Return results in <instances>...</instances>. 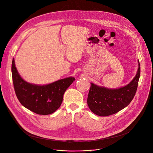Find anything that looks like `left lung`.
I'll return each instance as SVG.
<instances>
[{"label":"left lung","mask_w":153,"mask_h":153,"mask_svg":"<svg viewBox=\"0 0 153 153\" xmlns=\"http://www.w3.org/2000/svg\"><path fill=\"white\" fill-rule=\"evenodd\" d=\"M140 75V67L138 62L135 76L126 86L117 89H108L91 83L87 104L91 112L98 116L107 117L127 107L135 94Z\"/></svg>","instance_id":"1"}]
</instances>
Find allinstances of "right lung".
<instances>
[{
    "label": "right lung",
    "instance_id": "add662e5",
    "mask_svg": "<svg viewBox=\"0 0 153 153\" xmlns=\"http://www.w3.org/2000/svg\"><path fill=\"white\" fill-rule=\"evenodd\" d=\"M11 73L14 88L21 104L39 115H49L61 105L63 94L75 78L66 77L51 84L38 85L25 81L19 74L13 59Z\"/></svg>",
    "mask_w": 153,
    "mask_h": 153
}]
</instances>
